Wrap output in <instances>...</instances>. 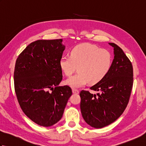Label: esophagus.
<instances>
[{
	"mask_svg": "<svg viewBox=\"0 0 146 146\" xmlns=\"http://www.w3.org/2000/svg\"><path fill=\"white\" fill-rule=\"evenodd\" d=\"M72 92L74 94H79V90H76V89H73Z\"/></svg>",
	"mask_w": 146,
	"mask_h": 146,
	"instance_id": "34e87169",
	"label": "esophagus"
}]
</instances>
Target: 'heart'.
<instances>
[{
    "label": "heart",
    "instance_id": "b5f03b06",
    "mask_svg": "<svg viewBox=\"0 0 146 146\" xmlns=\"http://www.w3.org/2000/svg\"><path fill=\"white\" fill-rule=\"evenodd\" d=\"M60 67L65 75L69 77L65 83L73 88H78L89 83L95 84L103 80L112 65V57L106 49H100L90 43L75 46L70 56L63 55L59 61Z\"/></svg>",
    "mask_w": 146,
    "mask_h": 146
}]
</instances>
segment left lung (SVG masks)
Listing matches in <instances>:
<instances>
[{"label": "left lung", "instance_id": "left-lung-1", "mask_svg": "<svg viewBox=\"0 0 146 146\" xmlns=\"http://www.w3.org/2000/svg\"><path fill=\"white\" fill-rule=\"evenodd\" d=\"M114 50V59L105 78L90 88L100 92L97 95L82 90L80 108L83 118L92 127L110 125L123 113L129 103L133 86V67L119 46L109 43Z\"/></svg>", "mask_w": 146, "mask_h": 146}]
</instances>
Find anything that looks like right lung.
Instances as JSON below:
<instances>
[{
  "mask_svg": "<svg viewBox=\"0 0 146 146\" xmlns=\"http://www.w3.org/2000/svg\"><path fill=\"white\" fill-rule=\"evenodd\" d=\"M62 41L31 42L19 55L15 64L14 89L21 109L43 127H50L61 119L72 95L69 86H58L63 80L59 64L65 49Z\"/></svg>",
  "mask_w": 146,
  "mask_h": 146,
  "instance_id": "add662e5",
  "label": "right lung"
}]
</instances>
